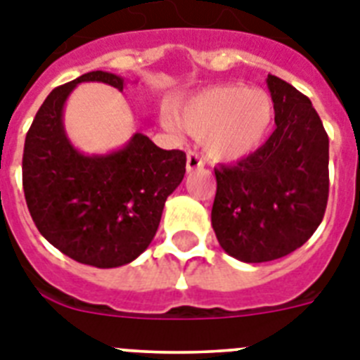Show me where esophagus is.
Wrapping results in <instances>:
<instances>
[{
    "label": "esophagus",
    "instance_id": "34e87169",
    "mask_svg": "<svg viewBox=\"0 0 360 360\" xmlns=\"http://www.w3.org/2000/svg\"><path fill=\"white\" fill-rule=\"evenodd\" d=\"M202 167H205V161H202L201 155H199L198 152L190 150L188 154H186V170H188V172L201 170Z\"/></svg>",
    "mask_w": 360,
    "mask_h": 360
}]
</instances>
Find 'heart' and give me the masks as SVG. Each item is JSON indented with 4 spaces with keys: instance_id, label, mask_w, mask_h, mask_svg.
Returning a JSON list of instances; mask_svg holds the SVG:
<instances>
[{
    "instance_id": "b5f03b06",
    "label": "heart",
    "mask_w": 360,
    "mask_h": 360,
    "mask_svg": "<svg viewBox=\"0 0 360 360\" xmlns=\"http://www.w3.org/2000/svg\"><path fill=\"white\" fill-rule=\"evenodd\" d=\"M274 120L270 96L243 85L205 90L179 114L181 127L192 136L206 137V150L217 161H237L254 154L270 134Z\"/></svg>"
}]
</instances>
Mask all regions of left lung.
Segmentation results:
<instances>
[{
  "mask_svg": "<svg viewBox=\"0 0 360 360\" xmlns=\"http://www.w3.org/2000/svg\"><path fill=\"white\" fill-rule=\"evenodd\" d=\"M275 124L268 141L232 167L215 168L212 226L243 262L292 254L314 236L328 202V134L311 101L268 74Z\"/></svg>",
  "mask_w": 360,
  "mask_h": 360,
  "instance_id": "left-lung-1",
  "label": "left lung"
}]
</instances>
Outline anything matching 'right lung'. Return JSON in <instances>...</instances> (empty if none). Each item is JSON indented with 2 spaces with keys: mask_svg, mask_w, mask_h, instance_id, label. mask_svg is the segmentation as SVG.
Here are the masks:
<instances>
[{
  "mask_svg": "<svg viewBox=\"0 0 360 360\" xmlns=\"http://www.w3.org/2000/svg\"><path fill=\"white\" fill-rule=\"evenodd\" d=\"M123 90L124 79L94 70L49 94L27 132L23 190L37 230L74 261L117 268L148 248L165 201L181 184L186 154L162 150L145 134L110 154L86 155L65 132L63 108L79 83Z\"/></svg>",
  "mask_w": 360,
  "mask_h": 360,
  "instance_id": "add662e5",
  "label": "right lung"
}]
</instances>
